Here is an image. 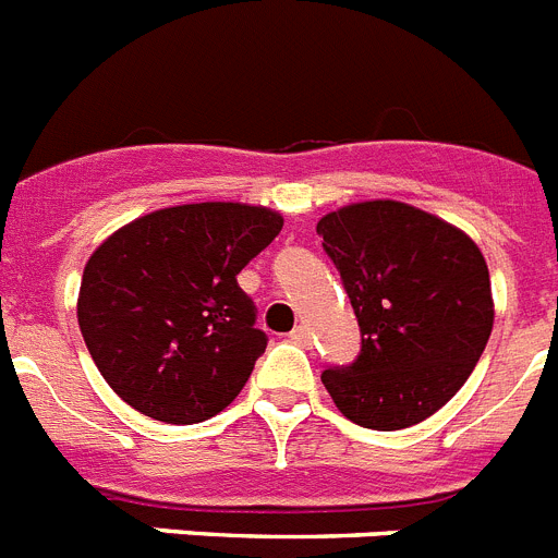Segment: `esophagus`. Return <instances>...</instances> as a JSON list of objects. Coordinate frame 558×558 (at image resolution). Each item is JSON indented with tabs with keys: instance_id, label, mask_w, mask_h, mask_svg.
Segmentation results:
<instances>
[{
	"instance_id": "34e87169",
	"label": "esophagus",
	"mask_w": 558,
	"mask_h": 558,
	"mask_svg": "<svg viewBox=\"0 0 558 558\" xmlns=\"http://www.w3.org/2000/svg\"><path fill=\"white\" fill-rule=\"evenodd\" d=\"M290 341H296V344L307 347V344H311V330H307V327H304V325H299L296 330L290 332Z\"/></svg>"
}]
</instances>
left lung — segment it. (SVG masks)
Instances as JSON below:
<instances>
[{
  "instance_id": "1",
  "label": "left lung",
  "mask_w": 558,
  "mask_h": 558,
  "mask_svg": "<svg viewBox=\"0 0 558 558\" xmlns=\"http://www.w3.org/2000/svg\"><path fill=\"white\" fill-rule=\"evenodd\" d=\"M316 231L361 327L359 359L322 373L332 403L378 432L426 421L469 380L492 336L477 242L398 199L338 208Z\"/></svg>"
}]
</instances>
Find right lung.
Wrapping results in <instances>:
<instances>
[{
	"label": "right lung",
	"instance_id": "add662e5",
	"mask_svg": "<svg viewBox=\"0 0 558 558\" xmlns=\"http://www.w3.org/2000/svg\"><path fill=\"white\" fill-rule=\"evenodd\" d=\"M245 203H192L137 217L89 256L78 327L118 398L163 423H199L240 395L268 336L236 274L282 231Z\"/></svg>",
	"mask_w": 558,
	"mask_h": 558
}]
</instances>
